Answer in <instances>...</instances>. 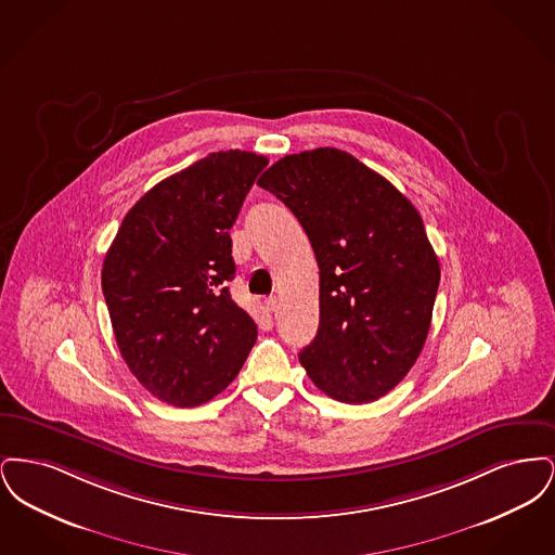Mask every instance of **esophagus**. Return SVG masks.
Returning a JSON list of instances; mask_svg holds the SVG:
<instances>
[{"label":"esophagus","mask_w":555,"mask_h":555,"mask_svg":"<svg viewBox=\"0 0 555 555\" xmlns=\"http://www.w3.org/2000/svg\"><path fill=\"white\" fill-rule=\"evenodd\" d=\"M276 308H279V297H276V295L268 297V299H266V310H268V312H276Z\"/></svg>","instance_id":"34e87169"}]
</instances>
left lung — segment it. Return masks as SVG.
<instances>
[{
	"label": "left lung",
	"mask_w": 555,
	"mask_h": 555,
	"mask_svg": "<svg viewBox=\"0 0 555 555\" xmlns=\"http://www.w3.org/2000/svg\"><path fill=\"white\" fill-rule=\"evenodd\" d=\"M258 185L289 208L320 268V324L299 362L344 403L387 396L423 351L441 268L412 202L335 147L279 159Z\"/></svg>",
	"instance_id": "obj_1"
}]
</instances>
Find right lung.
Listing matches in <instances>:
<instances>
[{
  "instance_id": "add662e5",
  "label": "right lung",
  "mask_w": 555,
  "mask_h": 555,
  "mask_svg": "<svg viewBox=\"0 0 555 555\" xmlns=\"http://www.w3.org/2000/svg\"><path fill=\"white\" fill-rule=\"evenodd\" d=\"M264 156L216 152L152 186L107 249L102 289L118 349L162 401L193 408L233 383L258 326L233 301V241Z\"/></svg>"
}]
</instances>
